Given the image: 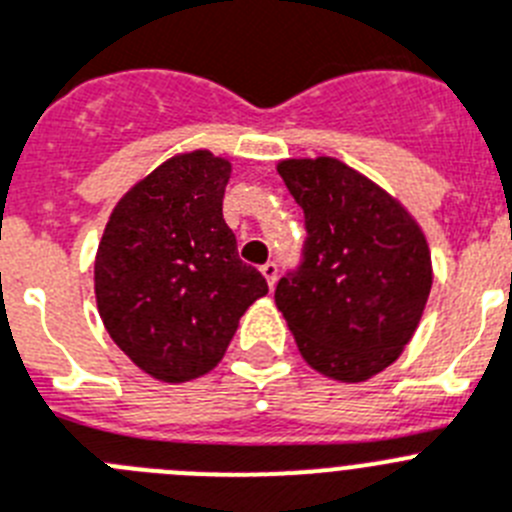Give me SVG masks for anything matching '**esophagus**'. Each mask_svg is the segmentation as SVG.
I'll return each mask as SVG.
<instances>
[{"label": "esophagus", "instance_id": "esophagus-1", "mask_svg": "<svg viewBox=\"0 0 512 512\" xmlns=\"http://www.w3.org/2000/svg\"><path fill=\"white\" fill-rule=\"evenodd\" d=\"M260 273L265 276V281H268V286L273 289L276 286V276H278V265L276 263H265L263 268H260Z\"/></svg>", "mask_w": 512, "mask_h": 512}]
</instances>
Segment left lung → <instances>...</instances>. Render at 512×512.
Instances as JSON below:
<instances>
[{
    "label": "left lung",
    "instance_id": "obj_1",
    "mask_svg": "<svg viewBox=\"0 0 512 512\" xmlns=\"http://www.w3.org/2000/svg\"><path fill=\"white\" fill-rule=\"evenodd\" d=\"M278 174L302 205L307 249L276 307L309 367L364 382L403 354L429 289L427 236L398 197L338 158H286Z\"/></svg>",
    "mask_w": 512,
    "mask_h": 512
}]
</instances>
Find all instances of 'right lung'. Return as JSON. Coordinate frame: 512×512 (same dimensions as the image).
Segmentation results:
<instances>
[{"mask_svg": "<svg viewBox=\"0 0 512 512\" xmlns=\"http://www.w3.org/2000/svg\"><path fill=\"white\" fill-rule=\"evenodd\" d=\"M229 179V158L205 148L176 153L124 192L98 242V315L153 380L208 375L239 317L268 294L223 221Z\"/></svg>", "mask_w": 512, "mask_h": 512, "instance_id": "obj_1", "label": "right lung"}]
</instances>
